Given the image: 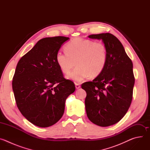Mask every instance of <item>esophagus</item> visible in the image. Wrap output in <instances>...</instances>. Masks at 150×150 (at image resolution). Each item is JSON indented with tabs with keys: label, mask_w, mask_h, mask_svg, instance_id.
Returning a JSON list of instances; mask_svg holds the SVG:
<instances>
[{
	"label": "esophagus",
	"mask_w": 150,
	"mask_h": 150,
	"mask_svg": "<svg viewBox=\"0 0 150 150\" xmlns=\"http://www.w3.org/2000/svg\"><path fill=\"white\" fill-rule=\"evenodd\" d=\"M75 88H76V89H79L80 88V85L79 83H75Z\"/></svg>",
	"instance_id": "1"
}]
</instances>
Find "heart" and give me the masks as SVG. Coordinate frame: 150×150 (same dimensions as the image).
I'll list each match as a JSON object with an SVG mask.
<instances>
[{
	"instance_id": "b5f03b06",
	"label": "heart",
	"mask_w": 150,
	"mask_h": 150,
	"mask_svg": "<svg viewBox=\"0 0 150 150\" xmlns=\"http://www.w3.org/2000/svg\"><path fill=\"white\" fill-rule=\"evenodd\" d=\"M66 52H58L56 60L60 69L69 73L76 65V68L67 78L74 82H81L90 76L100 75L107 63V49L101 41L88 39L75 38L65 46Z\"/></svg>"
}]
</instances>
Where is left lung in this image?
<instances>
[{"instance_id": "obj_1", "label": "left lung", "mask_w": 150, "mask_h": 150, "mask_svg": "<svg viewBox=\"0 0 150 150\" xmlns=\"http://www.w3.org/2000/svg\"><path fill=\"white\" fill-rule=\"evenodd\" d=\"M88 37L102 40L107 49V63L100 75L81 85L87 93L85 109L91 122L109 126L123 117L131 104L135 83L133 63L113 34L101 33Z\"/></svg>"}]
</instances>
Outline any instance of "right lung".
<instances>
[{
	"mask_svg": "<svg viewBox=\"0 0 150 150\" xmlns=\"http://www.w3.org/2000/svg\"><path fill=\"white\" fill-rule=\"evenodd\" d=\"M69 37L40 40L19 60L12 81L17 107L33 125L46 127L62 117L67 97L75 90L74 82L64 78L56 56Z\"/></svg>",
	"mask_w": 150,
	"mask_h": 150,
	"instance_id": "1",
	"label": "right lung"
}]
</instances>
